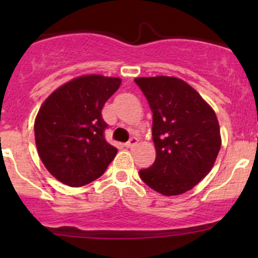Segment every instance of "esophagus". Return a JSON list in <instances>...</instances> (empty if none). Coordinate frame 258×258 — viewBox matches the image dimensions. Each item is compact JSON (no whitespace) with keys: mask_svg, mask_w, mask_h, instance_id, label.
<instances>
[{"mask_svg":"<svg viewBox=\"0 0 258 258\" xmlns=\"http://www.w3.org/2000/svg\"><path fill=\"white\" fill-rule=\"evenodd\" d=\"M137 143H138V139L135 138V137H132V138L130 139V141L127 142V143L125 144V147H127V148H135L136 146H137Z\"/></svg>","mask_w":258,"mask_h":258,"instance_id":"1","label":"esophagus"}]
</instances>
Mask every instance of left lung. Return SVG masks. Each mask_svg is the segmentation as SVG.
Listing matches in <instances>:
<instances>
[{"instance_id":"8db88e82","label":"left lung","mask_w":258,"mask_h":258,"mask_svg":"<svg viewBox=\"0 0 258 258\" xmlns=\"http://www.w3.org/2000/svg\"><path fill=\"white\" fill-rule=\"evenodd\" d=\"M153 111L156 158L139 171L158 193L172 197L194 188L214 166L221 149L217 116L203 97L183 80L171 76L137 78Z\"/></svg>"}]
</instances>
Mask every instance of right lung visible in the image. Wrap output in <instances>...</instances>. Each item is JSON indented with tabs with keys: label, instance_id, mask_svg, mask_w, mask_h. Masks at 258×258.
Listing matches in <instances>:
<instances>
[{
	"label": "right lung",
	"instance_id": "right-lung-1",
	"mask_svg": "<svg viewBox=\"0 0 258 258\" xmlns=\"http://www.w3.org/2000/svg\"><path fill=\"white\" fill-rule=\"evenodd\" d=\"M119 78L84 75L55 90L35 120V141L48 172L69 186L99 178L117 149L104 138L105 102L119 90Z\"/></svg>",
	"mask_w": 258,
	"mask_h": 258
}]
</instances>
